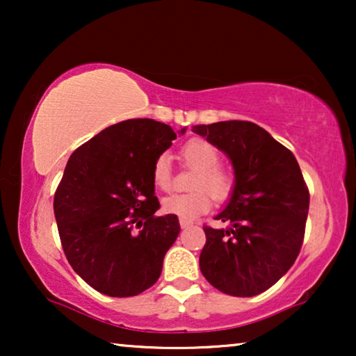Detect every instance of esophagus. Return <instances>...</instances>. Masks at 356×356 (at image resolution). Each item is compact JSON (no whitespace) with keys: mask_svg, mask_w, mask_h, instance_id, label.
<instances>
[{"mask_svg":"<svg viewBox=\"0 0 356 356\" xmlns=\"http://www.w3.org/2000/svg\"><path fill=\"white\" fill-rule=\"evenodd\" d=\"M191 225H193V222L183 220V218H181V220H179V227H181V228H188V227H191Z\"/></svg>","mask_w":356,"mask_h":356,"instance_id":"1","label":"esophagus"}]
</instances>
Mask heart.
<instances>
[{"instance_id": "heart-1", "label": "heart", "mask_w": 356, "mask_h": 356, "mask_svg": "<svg viewBox=\"0 0 356 356\" xmlns=\"http://www.w3.org/2000/svg\"><path fill=\"white\" fill-rule=\"evenodd\" d=\"M179 157L188 167L197 170L193 181V188L196 191L170 194L162 202L165 212L183 220H193L211 209L212 197L218 202L230 199L235 188V178L227 168L218 165L220 152L216 145L206 139L194 138L179 149ZM152 183L160 191L172 189L173 173L167 154L155 159L152 165Z\"/></svg>"}]
</instances>
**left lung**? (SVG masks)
Masks as SVG:
<instances>
[{"label":"left lung","instance_id":"1","mask_svg":"<svg viewBox=\"0 0 356 356\" xmlns=\"http://www.w3.org/2000/svg\"><path fill=\"white\" fill-rule=\"evenodd\" d=\"M194 131L230 157L232 199L216 217L230 230L204 225L199 267L209 284L232 296H256L279 282L303 245L309 189L295 155L251 121H220Z\"/></svg>","mask_w":356,"mask_h":356}]
</instances>
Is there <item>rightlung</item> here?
Masks as SVG:
<instances>
[{"instance_id":"add662e5","label":"right lung","mask_w":356,"mask_h":356,"mask_svg":"<svg viewBox=\"0 0 356 356\" xmlns=\"http://www.w3.org/2000/svg\"><path fill=\"white\" fill-rule=\"evenodd\" d=\"M184 133V129H181ZM177 133L149 118L111 124L77 147L55 193L63 251L77 275L100 293L124 298L150 289L179 233L160 207L152 165Z\"/></svg>"}]
</instances>
